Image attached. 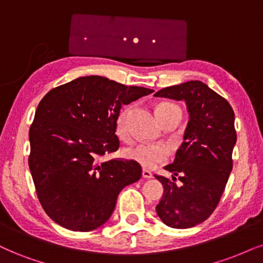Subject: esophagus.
Returning a JSON list of instances; mask_svg holds the SVG:
<instances>
[{"label":"esophagus","instance_id":"34e87169","mask_svg":"<svg viewBox=\"0 0 263 263\" xmlns=\"http://www.w3.org/2000/svg\"><path fill=\"white\" fill-rule=\"evenodd\" d=\"M142 177H144L145 179H151V178L154 177V174H152L150 171H147V170H142Z\"/></svg>","mask_w":263,"mask_h":263}]
</instances>
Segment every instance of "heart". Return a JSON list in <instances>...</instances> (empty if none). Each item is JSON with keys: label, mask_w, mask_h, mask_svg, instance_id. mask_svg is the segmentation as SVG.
Segmentation results:
<instances>
[{"label": "heart", "mask_w": 263, "mask_h": 263, "mask_svg": "<svg viewBox=\"0 0 263 263\" xmlns=\"http://www.w3.org/2000/svg\"><path fill=\"white\" fill-rule=\"evenodd\" d=\"M179 115L181 116L180 108L172 102H162L157 107L158 119H163L168 116ZM126 117H128V109L121 112L118 119H117V134L119 138L128 139L129 130L126 125ZM170 151L166 145L163 144H146V142H139L133 146L125 148L124 157L126 160L135 162L144 168H155L158 164L164 162L168 158Z\"/></svg>", "instance_id": "b5f03b06"}]
</instances>
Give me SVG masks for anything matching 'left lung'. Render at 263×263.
I'll list each match as a JSON object with an SVG mask.
<instances>
[{
  "mask_svg": "<svg viewBox=\"0 0 263 263\" xmlns=\"http://www.w3.org/2000/svg\"><path fill=\"white\" fill-rule=\"evenodd\" d=\"M155 96L184 100L189 111L183 144L173 163L164 167L174 176L172 180L155 176L164 189L156 212L168 227L191 228L212 215L226 189L236 142L234 111L199 80L164 87Z\"/></svg>",
  "mask_w": 263,
  "mask_h": 263,
  "instance_id": "left-lung-1",
  "label": "left lung"
}]
</instances>
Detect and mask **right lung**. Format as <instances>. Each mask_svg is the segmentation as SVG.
<instances>
[{"label":"right lung","instance_id":"1","mask_svg":"<svg viewBox=\"0 0 263 263\" xmlns=\"http://www.w3.org/2000/svg\"><path fill=\"white\" fill-rule=\"evenodd\" d=\"M154 90L99 76L80 77L48 91L29 130V168L47 216L74 232L107 222L123 187L141 178L140 164L101 157L118 150L122 106Z\"/></svg>","mask_w":263,"mask_h":263}]
</instances>
